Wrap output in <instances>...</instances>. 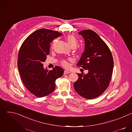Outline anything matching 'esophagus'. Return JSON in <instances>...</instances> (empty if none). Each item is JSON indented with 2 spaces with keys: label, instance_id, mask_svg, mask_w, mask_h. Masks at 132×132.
I'll use <instances>...</instances> for the list:
<instances>
[{
  "label": "esophagus",
  "instance_id": "obj_1",
  "mask_svg": "<svg viewBox=\"0 0 132 132\" xmlns=\"http://www.w3.org/2000/svg\"><path fill=\"white\" fill-rule=\"evenodd\" d=\"M70 72L68 70H64V74H67V73H69Z\"/></svg>",
  "mask_w": 132,
  "mask_h": 132
}]
</instances>
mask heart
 <instances>
[{
	"mask_svg": "<svg viewBox=\"0 0 132 132\" xmlns=\"http://www.w3.org/2000/svg\"><path fill=\"white\" fill-rule=\"evenodd\" d=\"M66 40L68 42V43L69 44V45L71 47H76L77 45H78V40L77 39V38L75 37L72 34H69L66 36ZM56 41V40H55L53 41V45H52V47L53 46V45L55 43ZM61 65L64 66V67H68V62L65 60H63L61 62Z\"/></svg>",
	"mask_w": 132,
	"mask_h": 132,
	"instance_id": "heart-1",
	"label": "heart"
}]
</instances>
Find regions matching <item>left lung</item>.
Returning a JSON list of instances; mask_svg holds the SVG:
<instances>
[{
  "label": "left lung",
  "mask_w": 132,
  "mask_h": 132,
  "mask_svg": "<svg viewBox=\"0 0 132 132\" xmlns=\"http://www.w3.org/2000/svg\"><path fill=\"white\" fill-rule=\"evenodd\" d=\"M85 40V51L77 63L87 74L77 73L78 80L74 82L75 91L87 99L96 98L108 87L113 69V59L110 50L100 36L91 30L78 33Z\"/></svg>",
  "instance_id": "8db88e82"
}]
</instances>
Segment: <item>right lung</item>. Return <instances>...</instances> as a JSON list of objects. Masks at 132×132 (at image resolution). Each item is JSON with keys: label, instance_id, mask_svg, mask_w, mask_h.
Returning <instances> with one entry per match:
<instances>
[{"label": "right lung", "instance_id": "right-lung-1", "mask_svg": "<svg viewBox=\"0 0 132 132\" xmlns=\"http://www.w3.org/2000/svg\"><path fill=\"white\" fill-rule=\"evenodd\" d=\"M62 34L46 29L37 30L24 41L18 53V67L27 89L37 97H45L55 89V80L64 70L55 66L52 70L44 69L43 63L50 54V43Z\"/></svg>", "mask_w": 132, "mask_h": 132}]
</instances>
